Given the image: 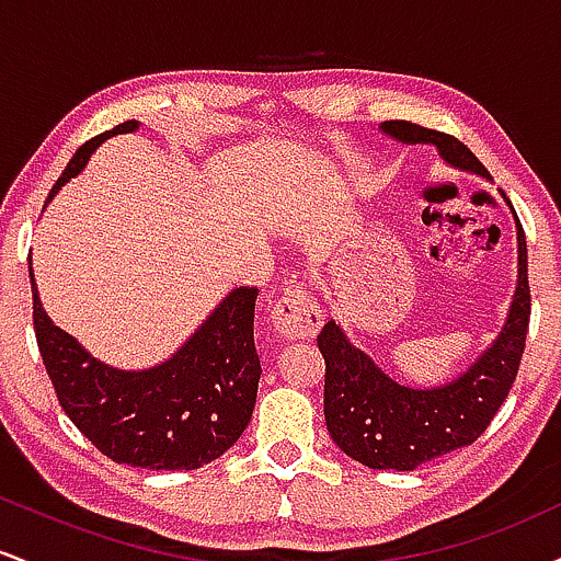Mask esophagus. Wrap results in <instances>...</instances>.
I'll return each mask as SVG.
<instances>
[{
    "label": "esophagus",
    "instance_id": "obj_1",
    "mask_svg": "<svg viewBox=\"0 0 561 561\" xmlns=\"http://www.w3.org/2000/svg\"><path fill=\"white\" fill-rule=\"evenodd\" d=\"M274 330L287 340H306L321 327V311L317 300L306 293L300 282H293L287 293L276 300L272 311Z\"/></svg>",
    "mask_w": 561,
    "mask_h": 561
}]
</instances>
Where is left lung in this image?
Masks as SVG:
<instances>
[{"mask_svg": "<svg viewBox=\"0 0 561 561\" xmlns=\"http://www.w3.org/2000/svg\"><path fill=\"white\" fill-rule=\"evenodd\" d=\"M379 131L405 145H433L450 169L491 179L472 150L450 134L409 121H385ZM527 321H530V285H527V242L519 218L517 289L506 324L493 345L454 382L424 390L396 382L362 347L351 345L337 321H327L317 343L327 364L324 420L332 440L358 465L396 469V472H411L424 461L474 443L485 433L512 390L525 353Z\"/></svg>", "mask_w": 561, "mask_h": 561, "instance_id": "obj_1", "label": "left lung"}]
</instances>
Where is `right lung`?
Returning a JSON list of instances; mask_svg holds the SVG:
<instances>
[{
    "mask_svg": "<svg viewBox=\"0 0 561 561\" xmlns=\"http://www.w3.org/2000/svg\"><path fill=\"white\" fill-rule=\"evenodd\" d=\"M124 121L79 147L49 192L73 179L96 147L113 134L137 131ZM34 293V330L68 420L107 459L141 469H197L218 459L244 433L259 396L261 362L255 353V287H237L169 362L124 371L96 362L68 332L53 324Z\"/></svg>",
    "mask_w": 561,
    "mask_h": 561,
    "instance_id": "right-lung-1",
    "label": "right lung"
}]
</instances>
